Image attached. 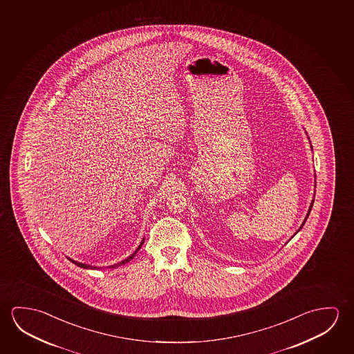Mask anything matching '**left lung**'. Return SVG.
Returning <instances> with one entry per match:
<instances>
[{"label":"left lung","mask_w":354,"mask_h":354,"mask_svg":"<svg viewBox=\"0 0 354 354\" xmlns=\"http://www.w3.org/2000/svg\"><path fill=\"white\" fill-rule=\"evenodd\" d=\"M313 205H314V201H313V203H311V205H310L309 213H308V215H306V218H305V220H304L303 225H301V226H300V229H301V227H303L304 224H305V221H306V220H308V218H309L310 212H311V208H313ZM300 229H299V230H300ZM299 230H297V231H299Z\"/></svg>","instance_id":"8db88e82"}]
</instances>
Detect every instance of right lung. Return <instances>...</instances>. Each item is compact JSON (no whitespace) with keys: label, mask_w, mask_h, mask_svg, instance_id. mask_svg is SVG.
<instances>
[{"label":"right lung","mask_w":354,"mask_h":354,"mask_svg":"<svg viewBox=\"0 0 354 354\" xmlns=\"http://www.w3.org/2000/svg\"><path fill=\"white\" fill-rule=\"evenodd\" d=\"M142 243H144V240L141 241L140 245H139V247L136 248V251H135V252L133 253L131 256H129V257H128V259H124V261H122V262H119V263L114 264V266H111V268H115V267H119V266H122V264L127 263V262H129V261H131V259H134L135 254H136V253H138V251L140 250L141 245H142ZM70 261H71V262H73V264L79 266V267H81V268H86V270H95V268H97V267H93V266H87V264L80 263V262H77V261H73V259H70Z\"/></svg>","instance_id":"1"}]
</instances>
